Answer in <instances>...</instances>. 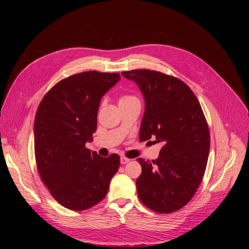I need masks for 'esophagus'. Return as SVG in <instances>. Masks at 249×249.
<instances>
[{"mask_svg":"<svg viewBox=\"0 0 249 249\" xmlns=\"http://www.w3.org/2000/svg\"><path fill=\"white\" fill-rule=\"evenodd\" d=\"M130 161V159H127V158H125V157H121L120 158V162H121V164H125V163H127V162H129Z\"/></svg>","mask_w":249,"mask_h":249,"instance_id":"obj_1","label":"esophagus"}]
</instances>
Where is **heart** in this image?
Returning <instances> with one entry per match:
<instances>
[{
  "label": "heart",
  "mask_w": 249,
  "mask_h": 249,
  "mask_svg": "<svg viewBox=\"0 0 249 249\" xmlns=\"http://www.w3.org/2000/svg\"><path fill=\"white\" fill-rule=\"evenodd\" d=\"M137 99H138V98H137L136 96L129 95V94H125V95H122V96L119 98V104L131 102V101H134V100H137Z\"/></svg>",
  "instance_id": "1"
}]
</instances>
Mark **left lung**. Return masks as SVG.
I'll list each match as a JSON object with an SVG mask.
<instances>
[{
    "label": "left lung",
    "instance_id": "1",
    "mask_svg": "<svg viewBox=\"0 0 249 249\" xmlns=\"http://www.w3.org/2000/svg\"><path fill=\"white\" fill-rule=\"evenodd\" d=\"M121 74L145 99L140 141L156 137V143L163 145L156 160L137 159L142 166L136 180L139 199L160 214L175 212L194 196L208 161L210 133L201 105L190 88L174 77L144 69Z\"/></svg>",
    "mask_w": 249,
    "mask_h": 249
}]
</instances>
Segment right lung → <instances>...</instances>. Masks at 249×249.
Instances as JSON below:
<instances>
[{"label":"right lung","instance_id":"right-lung-1","mask_svg":"<svg viewBox=\"0 0 249 249\" xmlns=\"http://www.w3.org/2000/svg\"><path fill=\"white\" fill-rule=\"evenodd\" d=\"M95 71L71 76L43 97L34 120V153L42 181L63 207L83 211L107 194L120 158L86 148L96 131L102 96L120 81Z\"/></svg>","mask_w":249,"mask_h":249}]
</instances>
